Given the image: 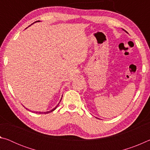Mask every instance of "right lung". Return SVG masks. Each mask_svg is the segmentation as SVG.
Masks as SVG:
<instances>
[{"label": "right lung", "mask_w": 150, "mask_h": 150, "mask_svg": "<svg viewBox=\"0 0 150 150\" xmlns=\"http://www.w3.org/2000/svg\"><path fill=\"white\" fill-rule=\"evenodd\" d=\"M36 22H40V21L38 20V21H36ZM60 101H61V100H60ZM58 105H59V104H58ZM58 105H57V106H58ZM57 106H56L54 109H52V110H50V111H47V112H35V113H38V114H48V113H50V112H53L54 110H55V109H56V108L57 107ZM26 109H27V110H28V109L26 108Z\"/></svg>", "instance_id": "1"}]
</instances>
